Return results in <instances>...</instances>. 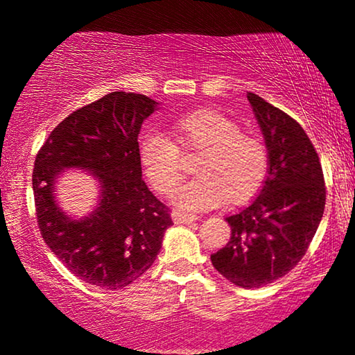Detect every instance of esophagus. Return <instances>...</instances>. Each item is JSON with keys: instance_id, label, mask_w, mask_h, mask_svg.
I'll return each instance as SVG.
<instances>
[{"instance_id": "obj_1", "label": "esophagus", "mask_w": 355, "mask_h": 355, "mask_svg": "<svg viewBox=\"0 0 355 355\" xmlns=\"http://www.w3.org/2000/svg\"><path fill=\"white\" fill-rule=\"evenodd\" d=\"M173 221L174 223H192L198 220L197 215H191V213H182V211H173Z\"/></svg>"}]
</instances>
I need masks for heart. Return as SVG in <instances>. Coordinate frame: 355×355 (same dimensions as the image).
Wrapping results in <instances>:
<instances>
[{
	"instance_id": "obj_1",
	"label": "heart",
	"mask_w": 355,
	"mask_h": 355,
	"mask_svg": "<svg viewBox=\"0 0 355 355\" xmlns=\"http://www.w3.org/2000/svg\"><path fill=\"white\" fill-rule=\"evenodd\" d=\"M171 134L181 147L200 150L198 173L174 192V203L187 210L218 207L231 196L249 197L263 184L268 171V152L259 135L242 132L234 119L215 110H197L178 116ZM139 159L145 176L159 193H169L182 179L179 147L158 130L144 134Z\"/></svg>"
}]
</instances>
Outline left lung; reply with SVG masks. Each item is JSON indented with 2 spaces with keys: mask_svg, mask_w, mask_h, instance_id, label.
Listing matches in <instances>:
<instances>
[{
  "mask_svg": "<svg viewBox=\"0 0 355 355\" xmlns=\"http://www.w3.org/2000/svg\"><path fill=\"white\" fill-rule=\"evenodd\" d=\"M268 150V171L250 205L226 216L231 239L211 263L232 284L252 289L279 279L302 260L322 221L327 187L313 144L297 121L247 94Z\"/></svg>",
  "mask_w": 355,
  "mask_h": 355,
  "instance_id": "1",
  "label": "left lung"
}]
</instances>
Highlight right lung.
Returning a JSON list of instances; mask_svg holds the SVG:
<instances>
[{
    "label": "right lung",
    "instance_id": "obj_1",
    "mask_svg": "<svg viewBox=\"0 0 355 355\" xmlns=\"http://www.w3.org/2000/svg\"><path fill=\"white\" fill-rule=\"evenodd\" d=\"M157 101L111 92L61 121L38 150L32 174L37 225L53 254L85 283L123 289L157 259L169 208L142 181L137 135ZM64 167L92 171L101 181L97 210L71 220L54 202V179Z\"/></svg>",
    "mask_w": 355,
    "mask_h": 355
}]
</instances>
